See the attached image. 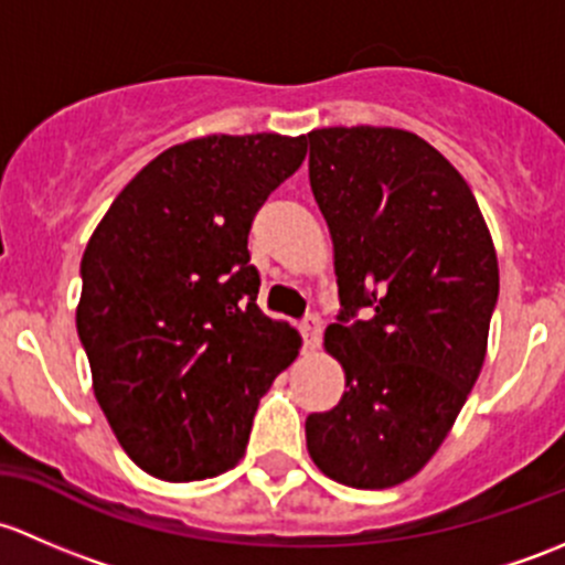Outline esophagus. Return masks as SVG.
Segmentation results:
<instances>
[{
	"label": "esophagus",
	"instance_id": "esophagus-1",
	"mask_svg": "<svg viewBox=\"0 0 565 565\" xmlns=\"http://www.w3.org/2000/svg\"><path fill=\"white\" fill-rule=\"evenodd\" d=\"M301 334H305L307 351H316V348L321 345V318L318 316L305 318V323H301Z\"/></svg>",
	"mask_w": 565,
	"mask_h": 565
}]
</instances>
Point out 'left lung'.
Instances as JSON below:
<instances>
[{"mask_svg": "<svg viewBox=\"0 0 565 565\" xmlns=\"http://www.w3.org/2000/svg\"><path fill=\"white\" fill-rule=\"evenodd\" d=\"M305 143L342 305L323 345L345 370L340 403L307 416V451L340 484L386 490L433 459L479 377L495 244L468 182L416 132L323 127ZM356 309L369 318L351 324Z\"/></svg>", "mask_w": 565, "mask_h": 565, "instance_id": "left-lung-1", "label": "left lung"}]
</instances>
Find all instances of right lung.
<instances>
[{"instance_id": "add662e5", "label": "right lung", "mask_w": 565, "mask_h": 565, "mask_svg": "<svg viewBox=\"0 0 565 565\" xmlns=\"http://www.w3.org/2000/svg\"><path fill=\"white\" fill-rule=\"evenodd\" d=\"M305 136H206L157 154L81 258L75 326L127 457L162 481L239 465L260 397L301 337L258 310L247 234Z\"/></svg>"}]
</instances>
